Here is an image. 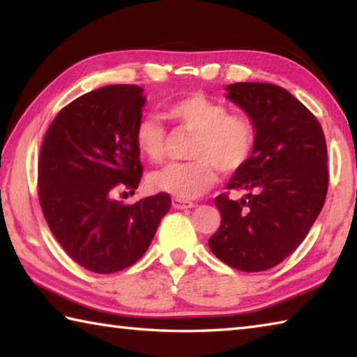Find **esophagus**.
Wrapping results in <instances>:
<instances>
[{
  "label": "esophagus",
  "instance_id": "obj_1",
  "mask_svg": "<svg viewBox=\"0 0 357 357\" xmlns=\"http://www.w3.org/2000/svg\"><path fill=\"white\" fill-rule=\"evenodd\" d=\"M172 204L174 209H189V208H195V203L187 202V200H181V198H173Z\"/></svg>",
  "mask_w": 357,
  "mask_h": 357
}]
</instances>
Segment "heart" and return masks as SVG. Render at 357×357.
<instances>
[{"label":"heart","instance_id":"obj_1","mask_svg":"<svg viewBox=\"0 0 357 357\" xmlns=\"http://www.w3.org/2000/svg\"><path fill=\"white\" fill-rule=\"evenodd\" d=\"M167 118L181 130L193 134L190 162H176L151 174V184L181 200L203 195L217 183V170L233 174L249 164L257 144V128L244 113L202 93L184 96L165 107ZM137 149L159 164L167 155V132L154 116H143L134 132Z\"/></svg>","mask_w":357,"mask_h":357}]
</instances>
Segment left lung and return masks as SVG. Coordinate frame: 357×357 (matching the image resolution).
Wrapping results in <instances>:
<instances>
[{
	"label": "left lung",
	"mask_w": 357,
	"mask_h": 357,
	"mask_svg": "<svg viewBox=\"0 0 357 357\" xmlns=\"http://www.w3.org/2000/svg\"><path fill=\"white\" fill-rule=\"evenodd\" d=\"M227 98L257 128L252 159L215 197L222 222L209 238L214 255L234 269L258 273L282 263L309 234L328 195V149L309 108L277 84L233 83Z\"/></svg>",
	"instance_id": "1"
}]
</instances>
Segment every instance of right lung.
I'll return each mask as SVG.
<instances>
[{
  "mask_svg": "<svg viewBox=\"0 0 357 357\" xmlns=\"http://www.w3.org/2000/svg\"><path fill=\"white\" fill-rule=\"evenodd\" d=\"M143 88L112 84L72 100L48 128L38 164V193L53 236L83 268L113 274L143 257L172 206L168 193L124 204L143 167L134 132Z\"/></svg>",
  "mask_w": 357,
  "mask_h": 357,
  "instance_id": "1",
  "label": "right lung"
}]
</instances>
